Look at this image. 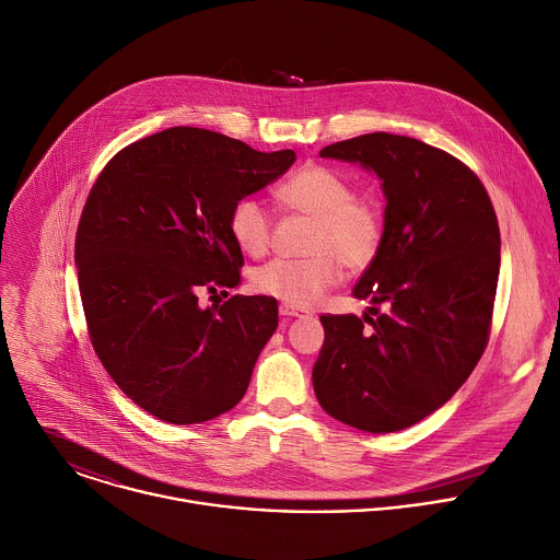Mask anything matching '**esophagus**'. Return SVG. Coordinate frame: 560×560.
<instances>
[{"mask_svg": "<svg viewBox=\"0 0 560 560\" xmlns=\"http://www.w3.org/2000/svg\"><path fill=\"white\" fill-rule=\"evenodd\" d=\"M280 315H282L284 319H291V317H306L308 311L298 308V306H289V304H280Z\"/></svg>", "mask_w": 560, "mask_h": 560, "instance_id": "1", "label": "esophagus"}]
</instances>
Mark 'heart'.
<instances>
[{"instance_id":"heart-1","label":"heart","mask_w":560,"mask_h":560,"mask_svg":"<svg viewBox=\"0 0 560 560\" xmlns=\"http://www.w3.org/2000/svg\"><path fill=\"white\" fill-rule=\"evenodd\" d=\"M280 200L313 218L306 258H276L252 273L258 293L306 308L342 278V265L369 267L384 243V215L371 200L355 198L351 180L326 165H308L289 176ZM230 234L241 252L262 256L269 247L271 213L254 196H243L230 211Z\"/></svg>"}]
</instances>
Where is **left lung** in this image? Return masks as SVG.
Instances as JSON below:
<instances>
[{
	"mask_svg": "<svg viewBox=\"0 0 560 560\" xmlns=\"http://www.w3.org/2000/svg\"><path fill=\"white\" fill-rule=\"evenodd\" d=\"M319 156L373 172L386 209L382 249L353 289L378 317H319L315 397L347 425L397 432L448 401L483 355L501 267L497 213L472 170L410 137L362 135Z\"/></svg>",
	"mask_w": 560,
	"mask_h": 560,
	"instance_id": "1",
	"label": "left lung"
}]
</instances>
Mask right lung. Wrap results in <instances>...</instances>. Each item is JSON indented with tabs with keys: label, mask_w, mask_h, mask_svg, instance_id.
Instances as JSON below:
<instances>
[{
	"label": "right lung",
	"mask_w": 560,
	"mask_h": 560,
	"mask_svg": "<svg viewBox=\"0 0 560 560\" xmlns=\"http://www.w3.org/2000/svg\"><path fill=\"white\" fill-rule=\"evenodd\" d=\"M293 161V150L267 154L170 128L124 148L98 174L74 243L83 313L109 377L156 419L200 423L243 399L278 304L232 295L202 308L198 295L241 282L230 211Z\"/></svg>",
	"instance_id": "obj_1"
}]
</instances>
